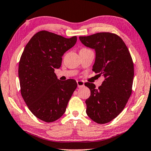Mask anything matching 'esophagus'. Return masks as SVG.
I'll list each match as a JSON object with an SVG mask.
<instances>
[{"instance_id":"34e87169","label":"esophagus","mask_w":151,"mask_h":151,"mask_svg":"<svg viewBox=\"0 0 151 151\" xmlns=\"http://www.w3.org/2000/svg\"><path fill=\"white\" fill-rule=\"evenodd\" d=\"M77 84H78V86L80 88V87H83L84 86V82L83 81H77Z\"/></svg>"}]
</instances>
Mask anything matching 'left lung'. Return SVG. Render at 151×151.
I'll list each match as a JSON object with an SVG mask.
<instances>
[{
	"mask_svg": "<svg viewBox=\"0 0 151 151\" xmlns=\"http://www.w3.org/2000/svg\"><path fill=\"white\" fill-rule=\"evenodd\" d=\"M79 38L86 47L95 50L93 71L105 78L98 88L92 83L84 84L91 90L86 100V114L95 123H109L123 110L132 95V58L123 39L114 33L98 32Z\"/></svg>",
	"mask_w": 151,
	"mask_h": 151,
	"instance_id": "obj_1",
	"label": "left lung"
}]
</instances>
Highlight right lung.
Wrapping results in <instances>:
<instances>
[{
  "mask_svg": "<svg viewBox=\"0 0 151 151\" xmlns=\"http://www.w3.org/2000/svg\"><path fill=\"white\" fill-rule=\"evenodd\" d=\"M77 37L67 39L53 32H37L25 46L19 62L18 76L21 95L37 118L51 123L66 110L76 80L60 81L54 69L60 68L62 56L76 44Z\"/></svg>",
  "mask_w": 151,
  "mask_h": 151,
  "instance_id": "obj_1",
  "label": "right lung"
}]
</instances>
